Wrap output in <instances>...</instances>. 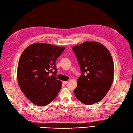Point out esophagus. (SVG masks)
<instances>
[{
  "instance_id": "1",
  "label": "esophagus",
  "mask_w": 133,
  "mask_h": 133,
  "mask_svg": "<svg viewBox=\"0 0 133 133\" xmlns=\"http://www.w3.org/2000/svg\"><path fill=\"white\" fill-rule=\"evenodd\" d=\"M62 82H63V84H68V81H63Z\"/></svg>"
}]
</instances>
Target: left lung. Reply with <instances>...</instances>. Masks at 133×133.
Masks as SVG:
<instances>
[{
    "mask_svg": "<svg viewBox=\"0 0 133 133\" xmlns=\"http://www.w3.org/2000/svg\"><path fill=\"white\" fill-rule=\"evenodd\" d=\"M72 49L81 72L74 90L75 96L88 105L99 102L110 89L114 79V63L110 52L95 41H87Z\"/></svg>",
    "mask_w": 133,
    "mask_h": 133,
    "instance_id": "1",
    "label": "left lung"
}]
</instances>
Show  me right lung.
Segmentation results:
<instances>
[{
  "mask_svg": "<svg viewBox=\"0 0 133 133\" xmlns=\"http://www.w3.org/2000/svg\"><path fill=\"white\" fill-rule=\"evenodd\" d=\"M65 48L51 44L35 43L22 53L17 70L18 84L32 103L44 106L56 97L62 88V81L56 77V61Z\"/></svg>",
  "mask_w": 133,
  "mask_h": 133,
  "instance_id": "1",
  "label": "right lung"
}]
</instances>
